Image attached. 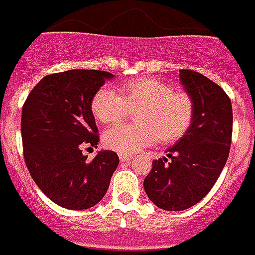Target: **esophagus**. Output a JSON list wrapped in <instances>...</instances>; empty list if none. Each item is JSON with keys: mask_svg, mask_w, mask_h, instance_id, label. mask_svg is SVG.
<instances>
[{"mask_svg": "<svg viewBox=\"0 0 255 255\" xmlns=\"http://www.w3.org/2000/svg\"><path fill=\"white\" fill-rule=\"evenodd\" d=\"M119 159H121V162H129L131 159V156L128 155V153H119Z\"/></svg>", "mask_w": 255, "mask_h": 255, "instance_id": "1", "label": "esophagus"}]
</instances>
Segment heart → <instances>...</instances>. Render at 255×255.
I'll return each instance as SVG.
<instances>
[{
  "label": "heart",
  "mask_w": 255,
  "mask_h": 255,
  "mask_svg": "<svg viewBox=\"0 0 255 255\" xmlns=\"http://www.w3.org/2000/svg\"><path fill=\"white\" fill-rule=\"evenodd\" d=\"M90 110L97 122L119 124L134 111L136 125L111 128L103 134L104 147L118 153H133L158 141L171 144L180 140L192 124V97L173 90L171 85L153 77H137L115 92L103 86L92 97Z\"/></svg>",
  "instance_id": "obj_1"
}]
</instances>
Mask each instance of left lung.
I'll return each instance as SVG.
<instances>
[{"instance_id": "obj_1", "label": "left lung", "mask_w": 255, "mask_h": 255, "mask_svg": "<svg viewBox=\"0 0 255 255\" xmlns=\"http://www.w3.org/2000/svg\"><path fill=\"white\" fill-rule=\"evenodd\" d=\"M180 81L194 100L192 124L144 178L149 200L167 211L189 209L210 192L232 138V104L223 88L192 70H180Z\"/></svg>"}]
</instances>
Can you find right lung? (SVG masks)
I'll use <instances>...</instances> for the list:
<instances>
[{
	"label": "right lung",
	"mask_w": 255,
	"mask_h": 255,
	"mask_svg": "<svg viewBox=\"0 0 255 255\" xmlns=\"http://www.w3.org/2000/svg\"><path fill=\"white\" fill-rule=\"evenodd\" d=\"M113 74L68 70L41 79L21 110V140L32 180L52 202L85 210L104 198L119 158L99 151L92 160L84 148L97 147L99 129L90 103Z\"/></svg>",
	"instance_id": "1"
}]
</instances>
